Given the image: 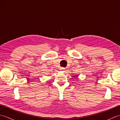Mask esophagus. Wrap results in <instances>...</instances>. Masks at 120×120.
Returning <instances> with one entry per match:
<instances>
[{
	"label": "esophagus",
	"instance_id": "obj_1",
	"mask_svg": "<svg viewBox=\"0 0 120 120\" xmlns=\"http://www.w3.org/2000/svg\"><path fill=\"white\" fill-rule=\"evenodd\" d=\"M60 70H61V71H62V72H64V71L65 70V68H63V67H62V68H61Z\"/></svg>",
	"mask_w": 120,
	"mask_h": 120
}]
</instances>
